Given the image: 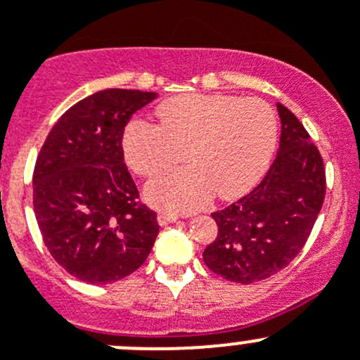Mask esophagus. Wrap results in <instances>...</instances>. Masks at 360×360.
Segmentation results:
<instances>
[{"label":"esophagus","instance_id":"34e87169","mask_svg":"<svg viewBox=\"0 0 360 360\" xmlns=\"http://www.w3.org/2000/svg\"><path fill=\"white\" fill-rule=\"evenodd\" d=\"M177 214L174 213H169V211H161L160 214H158V221H160V226H167V224H172V221L177 220Z\"/></svg>","mask_w":360,"mask_h":360}]
</instances>
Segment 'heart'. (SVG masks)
I'll use <instances>...</instances> for the list:
<instances>
[{
    "label": "heart",
    "instance_id": "heart-1",
    "mask_svg": "<svg viewBox=\"0 0 360 360\" xmlns=\"http://www.w3.org/2000/svg\"><path fill=\"white\" fill-rule=\"evenodd\" d=\"M156 124L133 120L124 153L139 176L153 177L184 158L191 167L165 172L147 197L170 211H193L211 193L233 199L261 177L277 142V120L264 101L226 94H184L163 101Z\"/></svg>",
    "mask_w": 360,
    "mask_h": 360
}]
</instances>
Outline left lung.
<instances>
[{"instance_id": "left-lung-1", "label": "left lung", "mask_w": 360, "mask_h": 360, "mask_svg": "<svg viewBox=\"0 0 360 360\" xmlns=\"http://www.w3.org/2000/svg\"><path fill=\"white\" fill-rule=\"evenodd\" d=\"M277 156L250 193L211 213L217 240L204 250L206 266L238 284L264 281L304 248L325 199L323 158L300 120L282 104Z\"/></svg>"}]
</instances>
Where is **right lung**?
<instances>
[{
	"label": "right lung",
	"mask_w": 360,
	"mask_h": 360,
	"mask_svg": "<svg viewBox=\"0 0 360 360\" xmlns=\"http://www.w3.org/2000/svg\"><path fill=\"white\" fill-rule=\"evenodd\" d=\"M154 92L108 89L70 106L33 170V210L53 259L89 284L139 270L156 241V213L124 163V127Z\"/></svg>",
	"instance_id": "obj_1"
}]
</instances>
